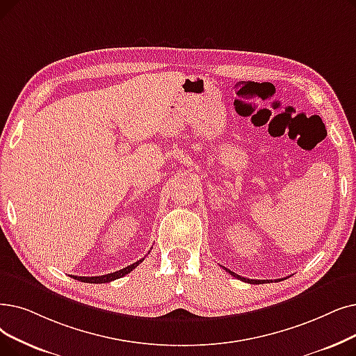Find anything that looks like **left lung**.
Returning a JSON list of instances; mask_svg holds the SVG:
<instances>
[{
    "instance_id": "left-lung-1",
    "label": "left lung",
    "mask_w": 356,
    "mask_h": 356,
    "mask_svg": "<svg viewBox=\"0 0 356 356\" xmlns=\"http://www.w3.org/2000/svg\"><path fill=\"white\" fill-rule=\"evenodd\" d=\"M228 273H231L233 275L234 277H237V280H240V281H243V282H247V284H264V282H269V281H257V280H247V277H243V276H240V275H237V273H234V272H231L229 269H225Z\"/></svg>"
}]
</instances>
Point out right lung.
Wrapping results in <instances>:
<instances>
[{
  "instance_id": "1",
  "label": "right lung",
  "mask_w": 356,
  "mask_h": 356,
  "mask_svg": "<svg viewBox=\"0 0 356 356\" xmlns=\"http://www.w3.org/2000/svg\"><path fill=\"white\" fill-rule=\"evenodd\" d=\"M143 260H144V259L138 260V261H135V264H132V265H129V266H127V268H123V269H120V270H118V272H113V273H107V275H102V276H72V275H71V277H74V280H76V281L88 282V284H106V282H111V281L119 280V277L128 275L132 269H135L138 265H140Z\"/></svg>"
}]
</instances>
